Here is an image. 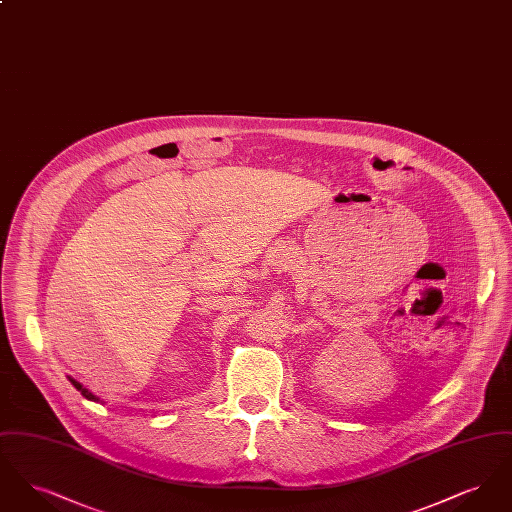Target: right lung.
<instances>
[{
  "mask_svg": "<svg viewBox=\"0 0 512 512\" xmlns=\"http://www.w3.org/2000/svg\"><path fill=\"white\" fill-rule=\"evenodd\" d=\"M69 382H71V384H73L74 388H76V390L80 391V393H82V395H84V397H86V399H90V401H96V403H98L99 397H96V395H94V393H92V391L88 390V388H84V386H82V384H80V382H76V380H74V378H71V376H69Z\"/></svg>",
  "mask_w": 512,
  "mask_h": 512,
  "instance_id": "right-lung-1",
  "label": "right lung"
}]
</instances>
